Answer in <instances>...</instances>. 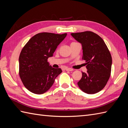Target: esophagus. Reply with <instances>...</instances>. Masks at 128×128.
<instances>
[{"mask_svg": "<svg viewBox=\"0 0 128 128\" xmlns=\"http://www.w3.org/2000/svg\"><path fill=\"white\" fill-rule=\"evenodd\" d=\"M66 71H73L74 70V69H72V68H66Z\"/></svg>", "mask_w": 128, "mask_h": 128, "instance_id": "obj_1", "label": "esophagus"}]
</instances>
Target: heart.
Segmentation results:
<instances>
[{
    "mask_svg": "<svg viewBox=\"0 0 128 128\" xmlns=\"http://www.w3.org/2000/svg\"><path fill=\"white\" fill-rule=\"evenodd\" d=\"M72 43H75V42H72Z\"/></svg>",
    "mask_w": 128,
    "mask_h": 128,
    "instance_id": "b5f03b06",
    "label": "heart"
}]
</instances>
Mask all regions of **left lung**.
I'll return each instance as SVG.
<instances>
[{
	"instance_id": "1",
	"label": "left lung",
	"mask_w": 128,
	"mask_h": 128,
	"mask_svg": "<svg viewBox=\"0 0 128 128\" xmlns=\"http://www.w3.org/2000/svg\"><path fill=\"white\" fill-rule=\"evenodd\" d=\"M71 35L82 44V59L85 60L88 69L86 72H82L78 85L86 94H96L104 88L110 78L112 63L110 52L102 38L93 32Z\"/></svg>"
}]
</instances>
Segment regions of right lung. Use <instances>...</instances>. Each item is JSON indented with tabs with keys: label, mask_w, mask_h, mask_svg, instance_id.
Returning a JSON list of instances; mask_svg holds the SVG:
<instances>
[{
	"label": "right lung",
	"mask_w": 128,
	"mask_h": 128,
	"mask_svg": "<svg viewBox=\"0 0 128 128\" xmlns=\"http://www.w3.org/2000/svg\"><path fill=\"white\" fill-rule=\"evenodd\" d=\"M67 34L50 32L37 34L30 38L19 56V75L25 88L32 93L42 94L50 89L56 78L62 72L60 68L50 66L49 57Z\"/></svg>",
	"instance_id": "right-lung-1"
}]
</instances>
